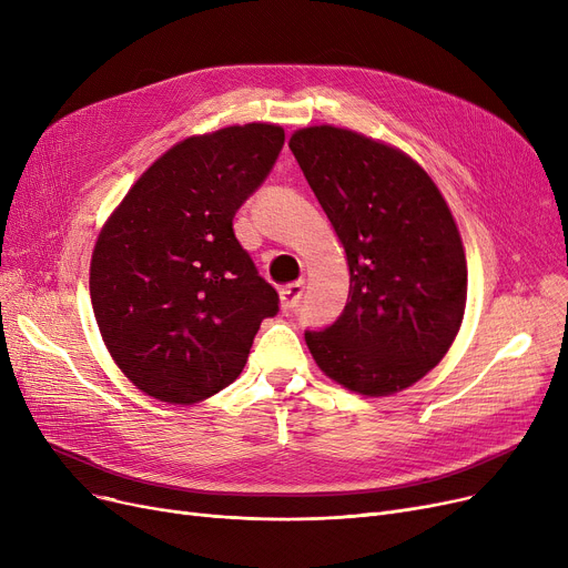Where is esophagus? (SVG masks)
Segmentation results:
<instances>
[{
	"instance_id": "34e87169",
	"label": "esophagus",
	"mask_w": 568,
	"mask_h": 568,
	"mask_svg": "<svg viewBox=\"0 0 568 568\" xmlns=\"http://www.w3.org/2000/svg\"><path fill=\"white\" fill-rule=\"evenodd\" d=\"M304 296V281H296V283H290L281 290V306L283 311H294L296 306H300Z\"/></svg>"
}]
</instances>
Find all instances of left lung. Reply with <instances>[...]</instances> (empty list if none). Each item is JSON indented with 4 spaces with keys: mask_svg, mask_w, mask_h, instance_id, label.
<instances>
[{
    "mask_svg": "<svg viewBox=\"0 0 568 568\" xmlns=\"http://www.w3.org/2000/svg\"><path fill=\"white\" fill-rule=\"evenodd\" d=\"M290 149L349 266L338 320L304 334L313 359L356 394L407 389L442 362L465 313L467 264L449 206L409 156L354 131L304 129Z\"/></svg>",
    "mask_w": 568,
    "mask_h": 568,
    "instance_id": "obj_1",
    "label": "left lung"
}]
</instances>
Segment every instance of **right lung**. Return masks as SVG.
<instances>
[{
  "label": "right lung",
  "mask_w": 568,
  "mask_h": 568,
  "mask_svg": "<svg viewBox=\"0 0 568 568\" xmlns=\"http://www.w3.org/2000/svg\"><path fill=\"white\" fill-rule=\"evenodd\" d=\"M285 131L230 126L174 144L116 206L89 268L101 336L122 373L165 403H197L244 371L278 313L234 236V214L274 170Z\"/></svg>",
  "instance_id": "obj_1"
}]
</instances>
